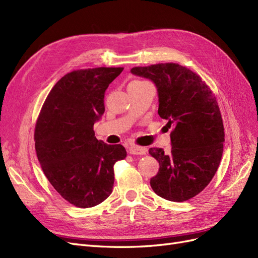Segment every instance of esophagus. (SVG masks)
<instances>
[{"mask_svg": "<svg viewBox=\"0 0 258 258\" xmlns=\"http://www.w3.org/2000/svg\"><path fill=\"white\" fill-rule=\"evenodd\" d=\"M129 153L131 155H145L146 154V148L141 146H130L129 147Z\"/></svg>", "mask_w": 258, "mask_h": 258, "instance_id": "obj_1", "label": "esophagus"}]
</instances>
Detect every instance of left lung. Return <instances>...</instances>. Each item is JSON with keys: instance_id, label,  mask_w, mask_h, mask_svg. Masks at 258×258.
I'll use <instances>...</instances> for the list:
<instances>
[{"instance_id": "left-lung-1", "label": "left lung", "mask_w": 258, "mask_h": 258, "mask_svg": "<svg viewBox=\"0 0 258 258\" xmlns=\"http://www.w3.org/2000/svg\"><path fill=\"white\" fill-rule=\"evenodd\" d=\"M131 73L155 84L158 114L172 127L169 154L148 151L159 162L152 188L170 201L188 200L205 189L221 162L225 134L216 99L199 75L177 63L136 67Z\"/></svg>"}]
</instances>
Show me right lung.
I'll return each mask as SVG.
<instances>
[{
	"label": "right lung",
	"mask_w": 258,
	"mask_h": 258,
	"mask_svg": "<svg viewBox=\"0 0 258 258\" xmlns=\"http://www.w3.org/2000/svg\"><path fill=\"white\" fill-rule=\"evenodd\" d=\"M123 68L73 71L53 86L35 126V150L44 174L61 197L79 208L104 201L113 190L114 165L124 147L95 137L104 113V93Z\"/></svg>",
	"instance_id": "add662e5"
}]
</instances>
